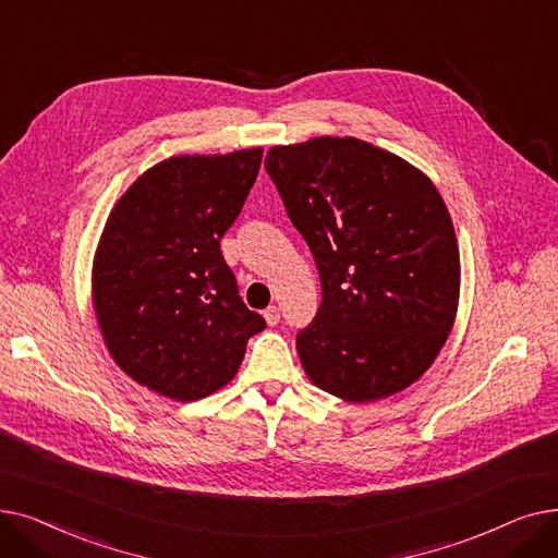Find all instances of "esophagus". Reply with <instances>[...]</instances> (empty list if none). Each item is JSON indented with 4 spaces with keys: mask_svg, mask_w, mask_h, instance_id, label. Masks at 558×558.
Masks as SVG:
<instances>
[{
    "mask_svg": "<svg viewBox=\"0 0 558 558\" xmlns=\"http://www.w3.org/2000/svg\"><path fill=\"white\" fill-rule=\"evenodd\" d=\"M263 317H265V323H268L270 327H275L281 320V311H279V306H268V308L263 311Z\"/></svg>",
    "mask_w": 558,
    "mask_h": 558,
    "instance_id": "esophagus-1",
    "label": "esophagus"
}]
</instances>
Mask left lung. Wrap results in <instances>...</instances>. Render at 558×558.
<instances>
[{
	"instance_id": "1",
	"label": "left lung",
	"mask_w": 558,
	"mask_h": 558,
	"mask_svg": "<svg viewBox=\"0 0 558 558\" xmlns=\"http://www.w3.org/2000/svg\"><path fill=\"white\" fill-rule=\"evenodd\" d=\"M265 170L323 283L298 333L304 373L356 404L404 390L438 356L459 306L457 233L436 185L359 138L272 147Z\"/></svg>"
}]
</instances>
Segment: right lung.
Here are the masks:
<instances>
[{
    "label": "right lung",
    "instance_id": "right-lung-1",
    "mask_svg": "<svg viewBox=\"0 0 558 558\" xmlns=\"http://www.w3.org/2000/svg\"><path fill=\"white\" fill-rule=\"evenodd\" d=\"M260 158V147L172 156L134 181L99 238L93 304L106 348L131 379L170 400L229 384L265 329L220 252Z\"/></svg>",
    "mask_w": 558,
    "mask_h": 558
}]
</instances>
